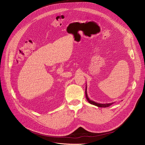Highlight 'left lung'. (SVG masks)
<instances>
[{"instance_id":"obj_1","label":"left lung","mask_w":145,"mask_h":145,"mask_svg":"<svg viewBox=\"0 0 145 145\" xmlns=\"http://www.w3.org/2000/svg\"><path fill=\"white\" fill-rule=\"evenodd\" d=\"M87 88L86 86V90H85V94H86V99L87 101L90 103V104H92L93 105H95L96 106H97V107H99V108H107V107H109V106H110V105H112L113 103H105V104H102V103H96L94 101H92L89 99V98L88 97V95H87Z\"/></svg>"}]
</instances>
